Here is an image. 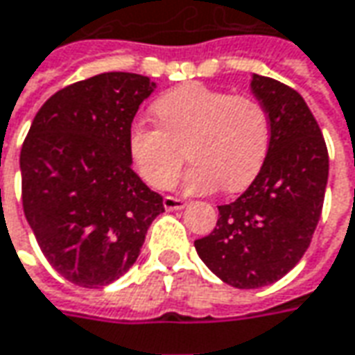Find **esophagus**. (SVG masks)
Instances as JSON below:
<instances>
[{
	"instance_id": "obj_1",
	"label": "esophagus",
	"mask_w": 355,
	"mask_h": 355,
	"mask_svg": "<svg viewBox=\"0 0 355 355\" xmlns=\"http://www.w3.org/2000/svg\"><path fill=\"white\" fill-rule=\"evenodd\" d=\"M163 206H165V209H182L187 206V202L177 196H165L163 198Z\"/></svg>"
}]
</instances>
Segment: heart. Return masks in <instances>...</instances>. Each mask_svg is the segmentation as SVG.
<instances>
[{"label": "heart", "instance_id": "1", "mask_svg": "<svg viewBox=\"0 0 355 355\" xmlns=\"http://www.w3.org/2000/svg\"><path fill=\"white\" fill-rule=\"evenodd\" d=\"M153 114L159 126L136 122L128 132L132 163L149 187L167 188L188 157L194 165L182 180L187 192L204 194L219 184L239 192L268 157L272 124L257 96L184 83L159 96Z\"/></svg>", "mask_w": 355, "mask_h": 355}]
</instances>
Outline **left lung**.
Returning a JSON list of instances; mask_svg holds the SVG:
<instances>
[{
    "label": "left lung",
    "instance_id": "left-lung-1",
    "mask_svg": "<svg viewBox=\"0 0 355 355\" xmlns=\"http://www.w3.org/2000/svg\"><path fill=\"white\" fill-rule=\"evenodd\" d=\"M250 87L270 114L268 157L235 202L218 206L216 229L194 241L204 264L239 289L274 284L301 260L329 180L327 144L303 96L257 73Z\"/></svg>",
    "mask_w": 355,
    "mask_h": 355
}]
</instances>
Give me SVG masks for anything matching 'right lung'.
<instances>
[{"instance_id":"add662e5","label":"right lung","mask_w":355,"mask_h":355,"mask_svg":"<svg viewBox=\"0 0 355 355\" xmlns=\"http://www.w3.org/2000/svg\"><path fill=\"white\" fill-rule=\"evenodd\" d=\"M149 77L108 71L60 89L21 147V198L46 260L79 288H103L136 262L163 196L132 168L128 132Z\"/></svg>"}]
</instances>
